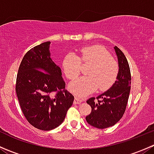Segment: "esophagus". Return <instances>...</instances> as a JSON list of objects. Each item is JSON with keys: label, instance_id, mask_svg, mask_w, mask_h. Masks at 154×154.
Here are the masks:
<instances>
[{"label": "esophagus", "instance_id": "obj_1", "mask_svg": "<svg viewBox=\"0 0 154 154\" xmlns=\"http://www.w3.org/2000/svg\"><path fill=\"white\" fill-rule=\"evenodd\" d=\"M80 103H81V100H80V99H79V97H74V104H79Z\"/></svg>", "mask_w": 154, "mask_h": 154}]
</instances>
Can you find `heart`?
I'll return each mask as SVG.
<instances>
[{
  "mask_svg": "<svg viewBox=\"0 0 154 154\" xmlns=\"http://www.w3.org/2000/svg\"><path fill=\"white\" fill-rule=\"evenodd\" d=\"M91 64L87 71L88 76L80 77L70 84L72 92L84 96L99 87L106 91L114 85L119 74V66L110 53L101 45H86L80 49V57L74 53H68L63 60V72L69 80H74L81 73L82 64Z\"/></svg>",
  "mask_w": 154,
  "mask_h": 154,
  "instance_id": "obj_1",
  "label": "heart"
}]
</instances>
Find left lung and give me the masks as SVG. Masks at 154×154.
Masks as SVG:
<instances>
[{
    "mask_svg": "<svg viewBox=\"0 0 154 154\" xmlns=\"http://www.w3.org/2000/svg\"><path fill=\"white\" fill-rule=\"evenodd\" d=\"M118 56L119 74L117 80L106 92L97 97H90L86 103L91 106V113L86 117L88 125L99 129L115 125L125 113L131 87V74L124 53L115 47Z\"/></svg>",
    "mask_w": 154,
    "mask_h": 154,
    "instance_id": "left-lung-1",
    "label": "left lung"
}]
</instances>
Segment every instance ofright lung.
Here are the masks:
<instances>
[{
  "label": "right lung",
  "instance_id": "add662e5",
  "mask_svg": "<svg viewBox=\"0 0 154 154\" xmlns=\"http://www.w3.org/2000/svg\"><path fill=\"white\" fill-rule=\"evenodd\" d=\"M50 42L31 48L18 68L15 91L31 125L51 130L63 123L74 96L66 89L61 69L50 57Z\"/></svg>",
  "mask_w": 154,
  "mask_h": 154
}]
</instances>
